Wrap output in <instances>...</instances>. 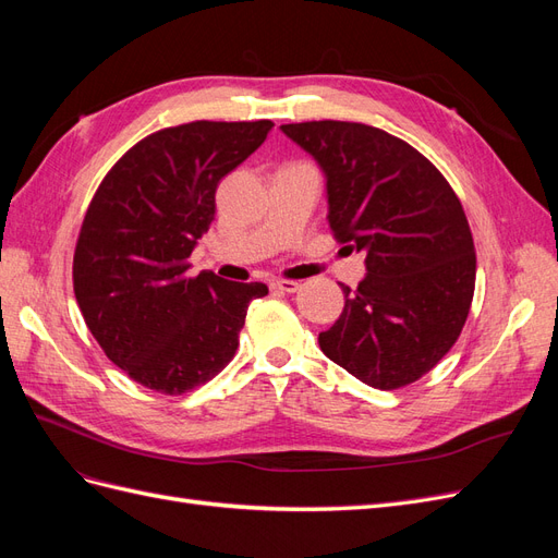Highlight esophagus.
<instances>
[{
	"label": "esophagus",
	"mask_w": 558,
	"mask_h": 558,
	"mask_svg": "<svg viewBox=\"0 0 558 558\" xmlns=\"http://www.w3.org/2000/svg\"><path fill=\"white\" fill-rule=\"evenodd\" d=\"M269 289L277 291V293H295V291H300V283L289 281V279H277V281L269 283Z\"/></svg>",
	"instance_id": "34e87169"
}]
</instances>
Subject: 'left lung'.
<instances>
[{
    "label": "left lung",
    "instance_id": "left-lung-1",
    "mask_svg": "<svg viewBox=\"0 0 558 558\" xmlns=\"http://www.w3.org/2000/svg\"><path fill=\"white\" fill-rule=\"evenodd\" d=\"M326 177L328 223L365 253L359 289L318 335L326 356L391 391L433 369L459 340L475 293V244L437 167L393 134L347 121L281 125Z\"/></svg>",
    "mask_w": 558,
    "mask_h": 558
}]
</instances>
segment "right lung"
I'll return each instance as SVG.
<instances>
[{"label": "right lung", "mask_w": 558, "mask_h": 558, "mask_svg": "<svg viewBox=\"0 0 558 558\" xmlns=\"http://www.w3.org/2000/svg\"><path fill=\"white\" fill-rule=\"evenodd\" d=\"M272 121H195L134 144L83 218L74 295L107 359L137 384L181 396L234 356L260 281L189 277L216 214L218 181L256 150Z\"/></svg>", "instance_id": "right-lung-1"}]
</instances>
